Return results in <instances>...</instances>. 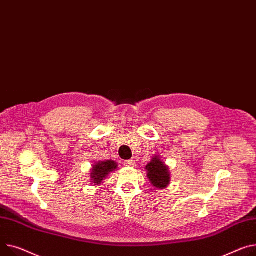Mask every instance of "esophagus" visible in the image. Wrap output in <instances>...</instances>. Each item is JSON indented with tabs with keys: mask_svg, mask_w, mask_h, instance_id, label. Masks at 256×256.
Masks as SVG:
<instances>
[{
	"mask_svg": "<svg viewBox=\"0 0 256 256\" xmlns=\"http://www.w3.org/2000/svg\"><path fill=\"white\" fill-rule=\"evenodd\" d=\"M124 164V166H134L136 162H134V160H126Z\"/></svg>",
	"mask_w": 256,
	"mask_h": 256,
	"instance_id": "34e87169",
	"label": "esophagus"
}]
</instances>
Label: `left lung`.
Instances as JSON below:
<instances>
[{
	"mask_svg": "<svg viewBox=\"0 0 256 256\" xmlns=\"http://www.w3.org/2000/svg\"><path fill=\"white\" fill-rule=\"evenodd\" d=\"M147 177L151 184L158 190H164L170 184V171L168 166L160 160V156H154L145 166Z\"/></svg>",
	"mask_w": 256,
	"mask_h": 256,
	"instance_id": "8db88e82",
	"label": "left lung"
}]
</instances>
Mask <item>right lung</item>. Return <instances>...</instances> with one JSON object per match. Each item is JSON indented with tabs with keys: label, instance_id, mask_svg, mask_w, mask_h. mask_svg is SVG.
<instances>
[{
	"label": "right lung",
	"instance_id": "1",
	"mask_svg": "<svg viewBox=\"0 0 256 256\" xmlns=\"http://www.w3.org/2000/svg\"><path fill=\"white\" fill-rule=\"evenodd\" d=\"M117 168V164L113 160H105V162H96L90 172V178L92 182L94 185L100 184V182L103 181L104 178H106L109 173L113 172L114 170Z\"/></svg>",
	"mask_w": 256,
	"mask_h": 256
}]
</instances>
